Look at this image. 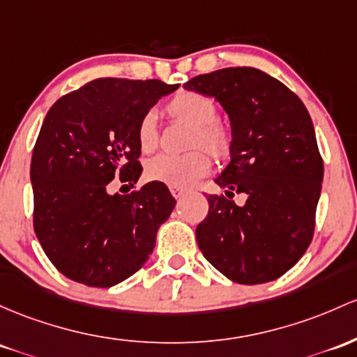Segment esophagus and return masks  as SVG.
<instances>
[{"mask_svg":"<svg viewBox=\"0 0 357 357\" xmlns=\"http://www.w3.org/2000/svg\"><path fill=\"white\" fill-rule=\"evenodd\" d=\"M171 193L174 198H181L185 195V190L183 188H171Z\"/></svg>","mask_w":357,"mask_h":357,"instance_id":"obj_1","label":"esophagus"}]
</instances>
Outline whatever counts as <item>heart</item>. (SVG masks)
I'll return each mask as SVG.
<instances>
[{"label":"heart","instance_id":"obj_1","mask_svg":"<svg viewBox=\"0 0 357 357\" xmlns=\"http://www.w3.org/2000/svg\"><path fill=\"white\" fill-rule=\"evenodd\" d=\"M166 113L178 123L190 127L181 155H158L147 164V178L171 188L193 186L198 179L208 174L211 160L217 162L232 158L236 137L227 125L218 121V108L213 100L197 91H179L166 103ZM137 144L140 151L149 152L159 147L160 134L158 119L152 112L144 113L137 123Z\"/></svg>","mask_w":357,"mask_h":357}]
</instances>
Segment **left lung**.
Listing matches in <instances>:
<instances>
[{"label":"left lung","mask_w":357,"mask_h":357,"mask_svg":"<svg viewBox=\"0 0 357 357\" xmlns=\"http://www.w3.org/2000/svg\"><path fill=\"white\" fill-rule=\"evenodd\" d=\"M188 91L213 96L230 116L236 147L215 179L208 215L197 227L198 248L213 268L241 284L278 280L310 245L324 160L307 108L281 81L256 68L199 74ZM234 192H245L242 207Z\"/></svg>","instance_id":"1"}]
</instances>
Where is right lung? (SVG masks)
<instances>
[{
	"instance_id": "right-lung-1",
	"label": "right lung",
	"mask_w": 357,
	"mask_h": 357,
	"mask_svg": "<svg viewBox=\"0 0 357 357\" xmlns=\"http://www.w3.org/2000/svg\"><path fill=\"white\" fill-rule=\"evenodd\" d=\"M178 84L101 77L59 98L35 142L30 179L33 230L69 280L109 288L139 271L176 199L152 181L128 195L109 185L139 179L137 123Z\"/></svg>"
}]
</instances>
